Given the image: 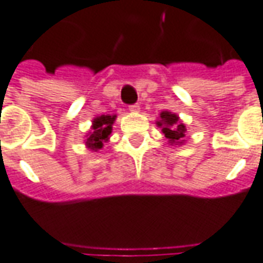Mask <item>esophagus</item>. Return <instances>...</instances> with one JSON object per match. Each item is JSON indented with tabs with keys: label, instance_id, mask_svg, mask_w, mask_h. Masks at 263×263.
<instances>
[{
	"label": "esophagus",
	"instance_id": "34e87169",
	"mask_svg": "<svg viewBox=\"0 0 263 263\" xmlns=\"http://www.w3.org/2000/svg\"><path fill=\"white\" fill-rule=\"evenodd\" d=\"M131 112H139V105L138 104H134V105H129V108H128Z\"/></svg>",
	"mask_w": 263,
	"mask_h": 263
}]
</instances>
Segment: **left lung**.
I'll use <instances>...</instances> for the list:
<instances>
[{"instance_id":"obj_1","label":"left lung","mask_w":263,"mask_h":263,"mask_svg":"<svg viewBox=\"0 0 263 263\" xmlns=\"http://www.w3.org/2000/svg\"><path fill=\"white\" fill-rule=\"evenodd\" d=\"M157 126L162 129L163 135L168 139L170 145H183L185 144V134H186V125L182 122L176 114L163 109L158 117L155 122Z\"/></svg>"}]
</instances>
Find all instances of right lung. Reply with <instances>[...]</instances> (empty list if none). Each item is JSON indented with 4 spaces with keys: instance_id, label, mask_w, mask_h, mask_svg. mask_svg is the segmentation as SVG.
Returning <instances> with one entry per match:
<instances>
[{
    "instance_id": "right-lung-1",
    "label": "right lung",
    "mask_w": 263,
    "mask_h": 263,
    "mask_svg": "<svg viewBox=\"0 0 263 263\" xmlns=\"http://www.w3.org/2000/svg\"><path fill=\"white\" fill-rule=\"evenodd\" d=\"M117 119V115H98L92 119L91 129L85 135V146L89 151L98 152L102 149L105 142L109 141V135L112 132V125Z\"/></svg>"
}]
</instances>
